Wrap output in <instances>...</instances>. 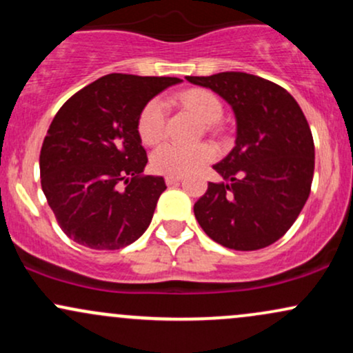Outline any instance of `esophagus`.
Instances as JSON below:
<instances>
[{"mask_svg": "<svg viewBox=\"0 0 353 353\" xmlns=\"http://www.w3.org/2000/svg\"><path fill=\"white\" fill-rule=\"evenodd\" d=\"M182 181L181 176H165V184L168 185H176Z\"/></svg>", "mask_w": 353, "mask_h": 353, "instance_id": "1", "label": "esophagus"}]
</instances>
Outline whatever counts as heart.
Listing matches in <instances>:
<instances>
[{"instance_id": "1", "label": "heart", "mask_w": 353, "mask_h": 353, "mask_svg": "<svg viewBox=\"0 0 353 353\" xmlns=\"http://www.w3.org/2000/svg\"><path fill=\"white\" fill-rule=\"evenodd\" d=\"M182 106L192 112L201 123L216 124L222 116V104L205 89H189L179 96ZM168 104L163 98H152L144 104L137 119V132L144 144H156L165 136ZM217 149L210 144L182 145L177 143L161 144L151 156L156 172L165 176H185L202 164L216 159Z\"/></svg>"}]
</instances>
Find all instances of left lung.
Returning <instances> with one entry per match:
<instances>
[{
  "mask_svg": "<svg viewBox=\"0 0 353 353\" xmlns=\"http://www.w3.org/2000/svg\"><path fill=\"white\" fill-rule=\"evenodd\" d=\"M209 88L236 114V145L214 169L194 214L204 232L234 250H257L279 241L310 194L315 149L301 106L279 84L247 72L188 76Z\"/></svg>",
  "mask_w": 353,
  "mask_h": 353,
  "instance_id": "obj_1",
  "label": "left lung"
}]
</instances>
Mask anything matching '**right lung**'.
Segmentation results:
<instances>
[{
	"instance_id": "add662e5",
	"label": "right lung",
	"mask_w": 353,
	"mask_h": 353,
	"mask_svg": "<svg viewBox=\"0 0 353 353\" xmlns=\"http://www.w3.org/2000/svg\"><path fill=\"white\" fill-rule=\"evenodd\" d=\"M177 83L114 72L61 106L43 141L39 171L48 204L74 242L116 250L149 228L165 182L141 176L148 156L137 119L148 101Z\"/></svg>"
}]
</instances>
